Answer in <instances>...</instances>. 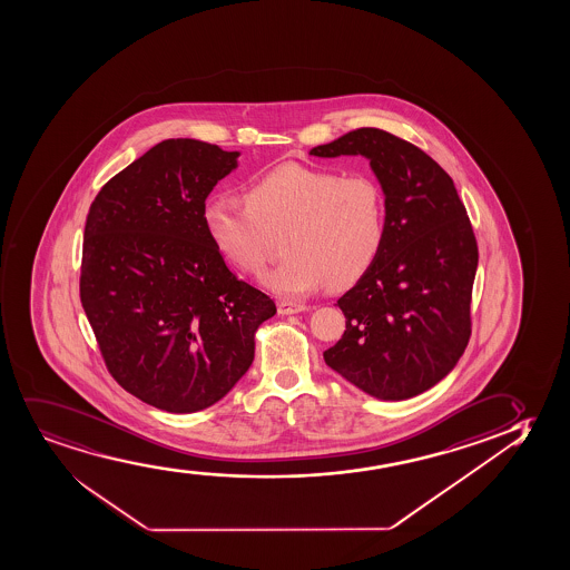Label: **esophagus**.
<instances>
[{"label":"esophagus","instance_id":"esophagus-1","mask_svg":"<svg viewBox=\"0 0 570 570\" xmlns=\"http://www.w3.org/2000/svg\"><path fill=\"white\" fill-rule=\"evenodd\" d=\"M277 311L282 316H291V314H298V312L306 311V306L304 304L288 303V301H282L279 306H277Z\"/></svg>","mask_w":570,"mask_h":570}]
</instances>
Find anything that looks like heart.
<instances>
[{"label":"heart","instance_id":"1","mask_svg":"<svg viewBox=\"0 0 570 570\" xmlns=\"http://www.w3.org/2000/svg\"><path fill=\"white\" fill-rule=\"evenodd\" d=\"M243 203L209 198L204 229L217 253L245 272H259L282 238L287 258L262 275L277 295L353 287L374 267L387 240V196L372 175L287 164L246 187Z\"/></svg>","mask_w":570,"mask_h":570}]
</instances>
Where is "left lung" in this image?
<instances>
[{"mask_svg": "<svg viewBox=\"0 0 570 570\" xmlns=\"http://www.w3.org/2000/svg\"><path fill=\"white\" fill-rule=\"evenodd\" d=\"M311 154L366 156L387 196V240L337 301L346 330L325 364L375 399L420 395L453 370L472 333L478 243L466 208L438 161L387 130H351Z\"/></svg>", "mask_w": 570, "mask_h": 570, "instance_id": "8db88e82", "label": "left lung"}]
</instances>
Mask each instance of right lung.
I'll list each match as a JSON object with an SVG mask.
<instances>
[{
    "instance_id": "right-lung-1",
    "label": "right lung",
    "mask_w": 570,
    "mask_h": 570,
    "mask_svg": "<svg viewBox=\"0 0 570 570\" xmlns=\"http://www.w3.org/2000/svg\"><path fill=\"white\" fill-rule=\"evenodd\" d=\"M238 151L169 138L111 177L85 225L80 303L122 390L159 411H203L254 361L275 303L225 266L204 229Z\"/></svg>"
}]
</instances>
